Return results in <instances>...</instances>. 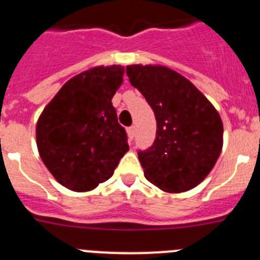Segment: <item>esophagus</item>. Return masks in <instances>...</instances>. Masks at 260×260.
Returning <instances> with one entry per match:
<instances>
[{
    "label": "esophagus",
    "instance_id": "1",
    "mask_svg": "<svg viewBox=\"0 0 260 260\" xmlns=\"http://www.w3.org/2000/svg\"><path fill=\"white\" fill-rule=\"evenodd\" d=\"M127 135H128V141L132 142L133 138H134V135H135V127H134V126H132V127L127 128Z\"/></svg>",
    "mask_w": 260,
    "mask_h": 260
}]
</instances>
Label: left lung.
I'll return each instance as SVG.
<instances>
[{"label":"left lung","instance_id":"1","mask_svg":"<svg viewBox=\"0 0 260 260\" xmlns=\"http://www.w3.org/2000/svg\"><path fill=\"white\" fill-rule=\"evenodd\" d=\"M130 83L156 117V139L138 157L144 177L165 192L194 189L215 167L222 150L219 112L189 79L161 65H127Z\"/></svg>","mask_w":260,"mask_h":260}]
</instances>
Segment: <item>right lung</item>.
Returning a JSON list of instances; mask_svg holds the SVG:
<instances>
[{"mask_svg": "<svg viewBox=\"0 0 260 260\" xmlns=\"http://www.w3.org/2000/svg\"><path fill=\"white\" fill-rule=\"evenodd\" d=\"M121 65L95 66L61 87L36 123L39 155L52 176L77 192L113 176L128 151L112 98L123 82Z\"/></svg>", "mask_w": 260, "mask_h": 260, "instance_id": "obj_1", "label": "right lung"}]
</instances>
